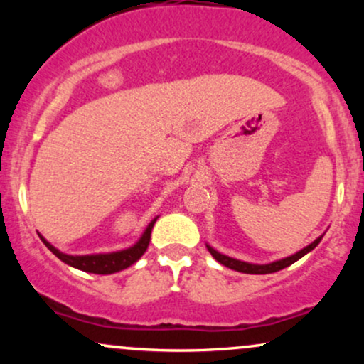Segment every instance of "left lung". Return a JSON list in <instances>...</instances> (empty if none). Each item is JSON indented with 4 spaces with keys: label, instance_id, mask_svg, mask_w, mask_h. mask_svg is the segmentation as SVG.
I'll return each instance as SVG.
<instances>
[{
    "label": "left lung",
    "instance_id": "left-lung-1",
    "mask_svg": "<svg viewBox=\"0 0 364 364\" xmlns=\"http://www.w3.org/2000/svg\"><path fill=\"white\" fill-rule=\"evenodd\" d=\"M321 237H323V236L316 237V240L313 241L311 245H308L306 248L299 250L298 253L291 255V257L282 258V260H275L272 263H265V265H257V263H248V262L236 260V258H231V257H228V255L219 253V252H217V250H214V248H212V246H208V245H207V250H208V252H210V255L215 258L217 262L223 263V265L228 267V269L236 270V272H243V274H274V272H279V270L286 269V267L292 265V263L298 262L299 258H303L304 255L310 253L311 250H315L316 246H318L320 241H321Z\"/></svg>",
    "mask_w": 364,
    "mask_h": 364
}]
</instances>
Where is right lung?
Listing matches in <instances>:
<instances>
[{"mask_svg": "<svg viewBox=\"0 0 364 364\" xmlns=\"http://www.w3.org/2000/svg\"><path fill=\"white\" fill-rule=\"evenodd\" d=\"M157 217L147 225V229L144 231V235L135 245L129 246L127 250H121V252H112V253H99V255H66L61 253L60 250H56L51 243L43 240V243L48 246L51 252L60 258L61 262L68 263L70 267H75V269L83 270V272H90V274H101V275H107V274H114L119 272V270L128 269L129 265H133L141 255L145 253V250L149 248L150 243V232H152L154 224H156Z\"/></svg>", "mask_w": 364, "mask_h": 364, "instance_id": "add662e5", "label": "right lung"}]
</instances>
